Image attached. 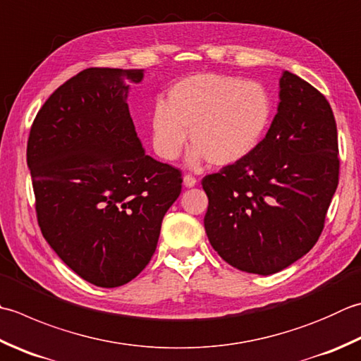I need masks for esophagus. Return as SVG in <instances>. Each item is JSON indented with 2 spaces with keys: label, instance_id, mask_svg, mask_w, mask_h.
I'll return each instance as SVG.
<instances>
[{
  "label": "esophagus",
  "instance_id": "1",
  "mask_svg": "<svg viewBox=\"0 0 361 361\" xmlns=\"http://www.w3.org/2000/svg\"><path fill=\"white\" fill-rule=\"evenodd\" d=\"M183 185H185L186 188H194L197 185V180L192 175H185L183 176Z\"/></svg>",
  "mask_w": 361,
  "mask_h": 361
}]
</instances>
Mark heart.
<instances>
[{
    "instance_id": "1",
    "label": "heart",
    "mask_w": 361,
    "mask_h": 361,
    "mask_svg": "<svg viewBox=\"0 0 361 361\" xmlns=\"http://www.w3.org/2000/svg\"><path fill=\"white\" fill-rule=\"evenodd\" d=\"M274 112L271 94L257 81L239 76L202 73L176 82L166 102L150 116L152 145L159 158L175 161L188 144L195 147L190 162L207 158L224 167L257 150Z\"/></svg>"
}]
</instances>
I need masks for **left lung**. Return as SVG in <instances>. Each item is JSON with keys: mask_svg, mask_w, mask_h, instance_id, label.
<instances>
[{"mask_svg": "<svg viewBox=\"0 0 361 361\" xmlns=\"http://www.w3.org/2000/svg\"><path fill=\"white\" fill-rule=\"evenodd\" d=\"M279 106L252 154L204 176V231L239 271L271 275L313 249L340 173L334 112L319 90L285 70Z\"/></svg>", "mask_w": 361, "mask_h": 361, "instance_id": "1", "label": "left lung"}]
</instances>
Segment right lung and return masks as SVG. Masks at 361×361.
<instances>
[{"instance_id":"right-lung-1","label":"right lung","mask_w":361,"mask_h":361,"mask_svg":"<svg viewBox=\"0 0 361 361\" xmlns=\"http://www.w3.org/2000/svg\"><path fill=\"white\" fill-rule=\"evenodd\" d=\"M144 68H87L49 95L27 139L45 241L89 283H128L157 250L181 173L148 157L126 98Z\"/></svg>"}]
</instances>
